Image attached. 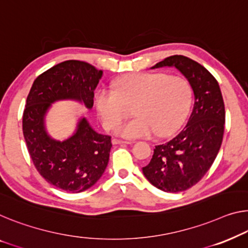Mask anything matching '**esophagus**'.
Instances as JSON below:
<instances>
[{
    "instance_id": "1",
    "label": "esophagus",
    "mask_w": 248,
    "mask_h": 248,
    "mask_svg": "<svg viewBox=\"0 0 248 248\" xmlns=\"http://www.w3.org/2000/svg\"><path fill=\"white\" fill-rule=\"evenodd\" d=\"M112 143H113V145H129V143H131V142L130 141H127V140H121V139L113 138L112 139Z\"/></svg>"
}]
</instances>
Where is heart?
Here are the masks:
<instances>
[{
	"mask_svg": "<svg viewBox=\"0 0 248 248\" xmlns=\"http://www.w3.org/2000/svg\"><path fill=\"white\" fill-rule=\"evenodd\" d=\"M193 99L186 78L161 72L128 75L113 83V89L101 88L94 105L106 129H114L135 106L136 118L120 124L117 132L125 138L168 137L182 127Z\"/></svg>",
	"mask_w": 248,
	"mask_h": 248,
	"instance_id": "heart-1",
	"label": "heart"
}]
</instances>
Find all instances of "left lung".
I'll list each match as a JSON object with an SVG mask.
<instances>
[{
    "instance_id": "1",
    "label": "left lung",
    "mask_w": 248,
    "mask_h": 248,
    "mask_svg": "<svg viewBox=\"0 0 248 248\" xmlns=\"http://www.w3.org/2000/svg\"><path fill=\"white\" fill-rule=\"evenodd\" d=\"M160 66H175L187 78L194 91V108L175 138L155 146L142 171L158 189L179 193L201 182L216 159L223 142L225 106L217 80L198 62L171 55L153 68Z\"/></svg>"
}]
</instances>
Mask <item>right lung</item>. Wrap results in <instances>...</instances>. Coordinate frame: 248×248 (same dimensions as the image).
<instances>
[{"instance_id":"1","label":"right lung","mask_w":248,"mask_h":248,"mask_svg":"<svg viewBox=\"0 0 248 248\" xmlns=\"http://www.w3.org/2000/svg\"><path fill=\"white\" fill-rule=\"evenodd\" d=\"M101 76V70L87 62H61L36 78L25 103L22 128L33 165L47 183L70 193H81L100 179L111 137L97 134L83 118L71 138L55 141L44 130L43 118L51 103L62 99H77L92 108Z\"/></svg>"}]
</instances>
